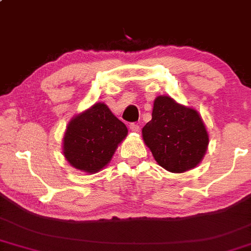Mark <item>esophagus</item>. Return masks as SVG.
Returning <instances> with one entry per match:
<instances>
[{
  "mask_svg": "<svg viewBox=\"0 0 251 251\" xmlns=\"http://www.w3.org/2000/svg\"><path fill=\"white\" fill-rule=\"evenodd\" d=\"M129 129H130L131 131H134V133H138V131L140 130V126H139V125H135V123H130V125H129Z\"/></svg>",
  "mask_w": 251,
  "mask_h": 251,
  "instance_id": "obj_1",
  "label": "esophagus"
}]
</instances>
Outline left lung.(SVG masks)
<instances>
[{
	"instance_id": "1",
	"label": "left lung",
	"mask_w": 251,
	"mask_h": 251,
	"mask_svg": "<svg viewBox=\"0 0 251 251\" xmlns=\"http://www.w3.org/2000/svg\"><path fill=\"white\" fill-rule=\"evenodd\" d=\"M143 139L157 163L172 173L197 167L209 144L200 113L167 95L154 100L152 120L143 128Z\"/></svg>"
}]
</instances>
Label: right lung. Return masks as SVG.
Listing matches in <instances>:
<instances>
[{
    "mask_svg": "<svg viewBox=\"0 0 251 251\" xmlns=\"http://www.w3.org/2000/svg\"><path fill=\"white\" fill-rule=\"evenodd\" d=\"M128 134L104 102H97L69 122L64 135V156L74 168L97 173L107 165Z\"/></svg>",
    "mask_w": 251,
    "mask_h": 251,
    "instance_id": "right-lung-1",
    "label": "right lung"
}]
</instances>
